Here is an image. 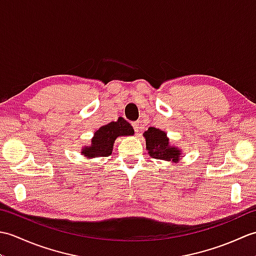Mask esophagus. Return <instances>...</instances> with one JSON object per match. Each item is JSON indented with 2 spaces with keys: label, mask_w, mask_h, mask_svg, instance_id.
Listing matches in <instances>:
<instances>
[{
  "label": "esophagus",
  "mask_w": 256,
  "mask_h": 256,
  "mask_svg": "<svg viewBox=\"0 0 256 256\" xmlns=\"http://www.w3.org/2000/svg\"><path fill=\"white\" fill-rule=\"evenodd\" d=\"M140 122H133L132 123V126H133V128H134V131H135V133H138V131H140Z\"/></svg>",
  "instance_id": "esophagus-1"
}]
</instances>
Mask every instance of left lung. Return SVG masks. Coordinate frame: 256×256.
Returning <instances> with one entry per match:
<instances>
[{"label": "left lung", "instance_id": "1", "mask_svg": "<svg viewBox=\"0 0 256 256\" xmlns=\"http://www.w3.org/2000/svg\"><path fill=\"white\" fill-rule=\"evenodd\" d=\"M146 140V150L150 157L156 160L175 162L180 160V150L176 146H170L167 134L160 128H150L144 134Z\"/></svg>", "mask_w": 256, "mask_h": 256}]
</instances>
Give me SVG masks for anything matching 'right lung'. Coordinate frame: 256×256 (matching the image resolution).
<instances>
[{"label": "right lung", "mask_w": 256, "mask_h": 256, "mask_svg": "<svg viewBox=\"0 0 256 256\" xmlns=\"http://www.w3.org/2000/svg\"><path fill=\"white\" fill-rule=\"evenodd\" d=\"M133 134L134 130L131 124L121 118L116 122L108 123L96 131L94 136L91 140V145L89 148L84 146L81 154L89 160L96 157H106L111 155L114 140L118 136H128Z\"/></svg>", "instance_id": "1"}]
</instances>
